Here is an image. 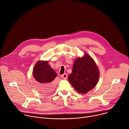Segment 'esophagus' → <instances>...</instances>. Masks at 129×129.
<instances>
[{
	"mask_svg": "<svg viewBox=\"0 0 129 129\" xmlns=\"http://www.w3.org/2000/svg\"><path fill=\"white\" fill-rule=\"evenodd\" d=\"M61 77L62 78H63L64 79H66L67 78V75L66 74V73H64V74H63L61 76Z\"/></svg>",
	"mask_w": 129,
	"mask_h": 129,
	"instance_id": "esophagus-1",
	"label": "esophagus"
}]
</instances>
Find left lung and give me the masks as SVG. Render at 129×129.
Instances as JSON below:
<instances>
[{"instance_id": "1", "label": "left lung", "mask_w": 129, "mask_h": 129, "mask_svg": "<svg viewBox=\"0 0 129 129\" xmlns=\"http://www.w3.org/2000/svg\"><path fill=\"white\" fill-rule=\"evenodd\" d=\"M99 79V71L92 58L87 53L76 59L73 63L72 73L68 81L79 93L84 94L92 89Z\"/></svg>"}]
</instances>
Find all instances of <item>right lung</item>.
<instances>
[{
    "instance_id": "right-lung-1",
    "label": "right lung",
    "mask_w": 129,
    "mask_h": 129,
    "mask_svg": "<svg viewBox=\"0 0 129 129\" xmlns=\"http://www.w3.org/2000/svg\"><path fill=\"white\" fill-rule=\"evenodd\" d=\"M33 76L39 91L49 92L54 88L53 82L57 76L55 72L48 64L47 61H39L35 65L33 70Z\"/></svg>"
}]
</instances>
